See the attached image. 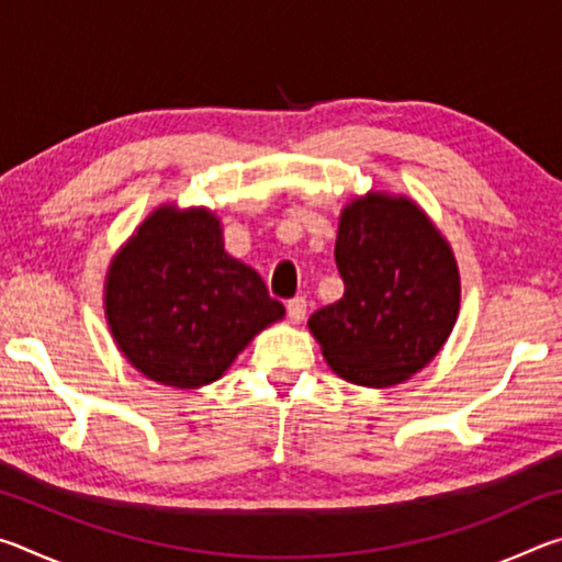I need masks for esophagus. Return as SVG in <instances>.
<instances>
[{"label":"esophagus","mask_w":562,"mask_h":562,"mask_svg":"<svg viewBox=\"0 0 562 562\" xmlns=\"http://www.w3.org/2000/svg\"><path fill=\"white\" fill-rule=\"evenodd\" d=\"M307 315V300L304 297H294L288 302V317L292 325H300V322Z\"/></svg>","instance_id":"esophagus-1"}]
</instances>
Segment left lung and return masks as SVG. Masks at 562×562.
<instances>
[{
	"label": "left lung",
	"instance_id": "8db88e82",
	"mask_svg": "<svg viewBox=\"0 0 562 562\" xmlns=\"http://www.w3.org/2000/svg\"><path fill=\"white\" fill-rule=\"evenodd\" d=\"M335 260L345 294L307 322L331 372L386 389L431 364L459 319L461 274L424 207L386 190L351 198L339 215Z\"/></svg>",
	"mask_w": 562,
	"mask_h": 562
}]
</instances>
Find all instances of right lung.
Listing matches in <instances>:
<instances>
[{"label": "right lung", "instance_id": "1", "mask_svg": "<svg viewBox=\"0 0 562 562\" xmlns=\"http://www.w3.org/2000/svg\"><path fill=\"white\" fill-rule=\"evenodd\" d=\"M103 315L138 374L201 389L280 322L284 307L250 265L225 252L223 223L211 207L164 203L111 258Z\"/></svg>", "mask_w": 562, "mask_h": 562}]
</instances>
